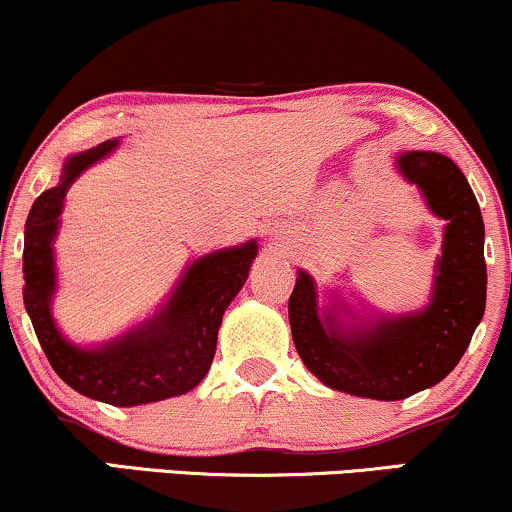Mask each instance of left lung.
Instances as JSON below:
<instances>
[{
  "label": "left lung",
  "mask_w": 512,
  "mask_h": 512,
  "mask_svg": "<svg viewBox=\"0 0 512 512\" xmlns=\"http://www.w3.org/2000/svg\"><path fill=\"white\" fill-rule=\"evenodd\" d=\"M397 170L446 219L428 307L347 328L335 309L319 314L314 278L302 269L288 302L304 366L331 390L380 401L411 397L454 371L487 302L484 222L468 179L454 160L432 151L399 153Z\"/></svg>",
  "instance_id": "8db88e82"
}]
</instances>
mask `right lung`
<instances>
[{"mask_svg": "<svg viewBox=\"0 0 512 512\" xmlns=\"http://www.w3.org/2000/svg\"><path fill=\"white\" fill-rule=\"evenodd\" d=\"M118 139L66 158L61 179L32 203L23 243V302L49 364L75 392L113 406H139L179 397L210 371L217 333L231 300L243 288L257 241L198 257L186 267L158 314L99 347L63 338L51 316L56 293L54 238L63 200L80 174L106 158Z\"/></svg>", "mask_w": 512, "mask_h": 512, "instance_id": "1", "label": "right lung"}]
</instances>
